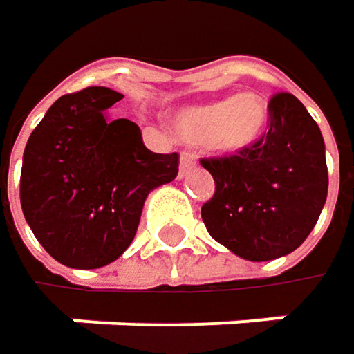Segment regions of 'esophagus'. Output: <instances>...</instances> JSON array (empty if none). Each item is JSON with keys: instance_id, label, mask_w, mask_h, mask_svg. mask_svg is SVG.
Listing matches in <instances>:
<instances>
[{"instance_id": "1", "label": "esophagus", "mask_w": 354, "mask_h": 354, "mask_svg": "<svg viewBox=\"0 0 354 354\" xmlns=\"http://www.w3.org/2000/svg\"><path fill=\"white\" fill-rule=\"evenodd\" d=\"M196 155L194 153H189V151H183L181 153V160H179V173H181V177L189 171V169H194L196 167Z\"/></svg>"}]
</instances>
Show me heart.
<instances>
[{
    "instance_id": "obj_1",
    "label": "heart",
    "mask_w": 354,
    "mask_h": 354,
    "mask_svg": "<svg viewBox=\"0 0 354 354\" xmlns=\"http://www.w3.org/2000/svg\"><path fill=\"white\" fill-rule=\"evenodd\" d=\"M267 104L257 93H239L181 110L173 128L187 145H207L218 153H239L254 145L267 126Z\"/></svg>"
}]
</instances>
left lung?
Returning <instances> with one entry per match:
<instances>
[{"instance_id": "8db88e82", "label": "left lung", "mask_w": 354, "mask_h": 354, "mask_svg": "<svg viewBox=\"0 0 354 354\" xmlns=\"http://www.w3.org/2000/svg\"><path fill=\"white\" fill-rule=\"evenodd\" d=\"M267 132L234 155L201 158L216 192L201 205L209 236L246 261L293 252L316 226L328 196L324 138L288 91L269 100Z\"/></svg>"}]
</instances>
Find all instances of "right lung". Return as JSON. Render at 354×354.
Returning a JSON list of instances; mask_svg holds the SVG:
<instances>
[{"label":"right lung","instance_id":"right-lung-1","mask_svg":"<svg viewBox=\"0 0 354 354\" xmlns=\"http://www.w3.org/2000/svg\"><path fill=\"white\" fill-rule=\"evenodd\" d=\"M124 95L85 87L59 97L24 151L20 203L38 243L73 269H97L132 243L147 196L179 173V155L145 147L140 128L110 120Z\"/></svg>","mask_w":354,"mask_h":354}]
</instances>
